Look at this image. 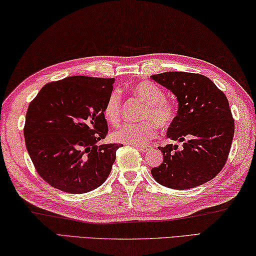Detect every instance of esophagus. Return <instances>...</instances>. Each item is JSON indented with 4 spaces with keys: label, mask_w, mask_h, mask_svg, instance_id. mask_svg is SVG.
<instances>
[{
    "label": "esophagus",
    "mask_w": 256,
    "mask_h": 256,
    "mask_svg": "<svg viewBox=\"0 0 256 256\" xmlns=\"http://www.w3.org/2000/svg\"><path fill=\"white\" fill-rule=\"evenodd\" d=\"M134 146H135L138 150H140L142 153H145V152L150 150V146H146V145H134Z\"/></svg>",
    "instance_id": "obj_1"
}]
</instances>
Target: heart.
Listing matches in <instances>:
<instances>
[{
  "label": "heart",
  "instance_id": "heart-1",
  "mask_svg": "<svg viewBox=\"0 0 256 256\" xmlns=\"http://www.w3.org/2000/svg\"><path fill=\"white\" fill-rule=\"evenodd\" d=\"M132 93L136 98L145 102L140 118L144 119L140 124H124L112 132V140L118 142L130 145H142L158 136V126L168 129L173 124L176 118V110L171 101L165 98L163 90L150 80L132 85ZM121 114V94L114 90L108 96L103 106V116L111 124H116Z\"/></svg>",
  "mask_w": 256,
  "mask_h": 256
}]
</instances>
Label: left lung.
Here are the masks:
<instances>
[{
  "mask_svg": "<svg viewBox=\"0 0 256 256\" xmlns=\"http://www.w3.org/2000/svg\"><path fill=\"white\" fill-rule=\"evenodd\" d=\"M150 78L176 96V118L166 136L183 142L182 150L173 144L160 147L163 163L152 168V176L176 190L204 184L222 171L230 155L235 124L227 98L201 74L165 72Z\"/></svg>",
  "mask_w": 256,
  "mask_h": 256,
  "instance_id": "obj_1",
  "label": "left lung"
}]
</instances>
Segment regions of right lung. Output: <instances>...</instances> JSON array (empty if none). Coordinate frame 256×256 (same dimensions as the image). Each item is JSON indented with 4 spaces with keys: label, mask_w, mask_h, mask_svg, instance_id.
I'll return each mask as SVG.
<instances>
[{
    "label": "right lung",
    "mask_w": 256,
    "mask_h": 256,
    "mask_svg": "<svg viewBox=\"0 0 256 256\" xmlns=\"http://www.w3.org/2000/svg\"><path fill=\"white\" fill-rule=\"evenodd\" d=\"M114 78L70 76L47 83L26 114V147L36 171L67 194L100 186L121 144H103L108 130L103 106Z\"/></svg>",
    "instance_id": "1"
}]
</instances>
